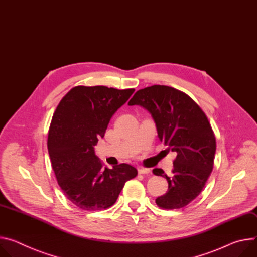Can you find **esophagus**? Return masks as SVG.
<instances>
[{"instance_id": "obj_1", "label": "esophagus", "mask_w": 257, "mask_h": 257, "mask_svg": "<svg viewBox=\"0 0 257 257\" xmlns=\"http://www.w3.org/2000/svg\"><path fill=\"white\" fill-rule=\"evenodd\" d=\"M138 172H139V174H141V175H145V174H149L151 170H150V168H145V167H139L138 168Z\"/></svg>"}]
</instances>
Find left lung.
Returning a JSON list of instances; mask_svg holds the SVG:
<instances>
[{
	"instance_id": "8db88e82",
	"label": "left lung",
	"mask_w": 257,
	"mask_h": 257,
	"mask_svg": "<svg viewBox=\"0 0 257 257\" xmlns=\"http://www.w3.org/2000/svg\"><path fill=\"white\" fill-rule=\"evenodd\" d=\"M128 105L149 111L159 140L177 154L172 177L153 169L168 183L156 204L164 209L185 207L201 193L213 168L216 143L205 113L187 94L160 84L139 90Z\"/></svg>"
}]
</instances>
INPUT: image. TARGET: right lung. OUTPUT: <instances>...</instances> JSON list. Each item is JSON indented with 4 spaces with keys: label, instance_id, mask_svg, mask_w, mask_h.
I'll use <instances>...</instances> for the list:
<instances>
[{
    "label": "right lung",
    "instance_id": "right-lung-1",
    "mask_svg": "<svg viewBox=\"0 0 257 257\" xmlns=\"http://www.w3.org/2000/svg\"><path fill=\"white\" fill-rule=\"evenodd\" d=\"M134 92L104 85H77L54 112L48 135L52 167L68 200L83 210L112 206L125 182L138 175L137 169L126 163L104 168L94 149L113 114Z\"/></svg>",
    "mask_w": 257,
    "mask_h": 257
}]
</instances>
